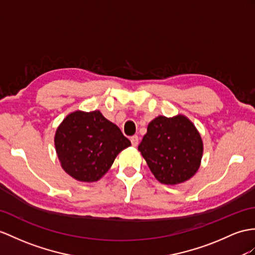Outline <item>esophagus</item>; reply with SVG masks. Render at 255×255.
Here are the masks:
<instances>
[{
    "label": "esophagus",
    "instance_id": "1",
    "mask_svg": "<svg viewBox=\"0 0 255 255\" xmlns=\"http://www.w3.org/2000/svg\"><path fill=\"white\" fill-rule=\"evenodd\" d=\"M129 139H131V142H132V146L133 147H136V146L138 145V136L137 135L132 136V137L129 138Z\"/></svg>",
    "mask_w": 255,
    "mask_h": 255
}]
</instances>
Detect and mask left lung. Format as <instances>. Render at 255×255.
<instances>
[{
	"label": "left lung",
	"instance_id": "1",
	"mask_svg": "<svg viewBox=\"0 0 255 255\" xmlns=\"http://www.w3.org/2000/svg\"><path fill=\"white\" fill-rule=\"evenodd\" d=\"M138 150L158 181L175 185L199 169L203 146L200 134L184 116H160L148 124Z\"/></svg>",
	"mask_w": 255,
	"mask_h": 255
}]
</instances>
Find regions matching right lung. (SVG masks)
<instances>
[{"label":"right lung","instance_id":"1","mask_svg":"<svg viewBox=\"0 0 255 255\" xmlns=\"http://www.w3.org/2000/svg\"><path fill=\"white\" fill-rule=\"evenodd\" d=\"M131 145L120 128L99 111H76L66 117L55 135L63 169L78 181L95 182L123 149Z\"/></svg>","mask_w":255,"mask_h":255}]
</instances>
